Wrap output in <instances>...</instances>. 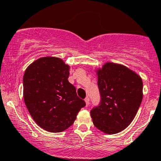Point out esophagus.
<instances>
[{
    "label": "esophagus",
    "instance_id": "34e87169",
    "mask_svg": "<svg viewBox=\"0 0 161 161\" xmlns=\"http://www.w3.org/2000/svg\"><path fill=\"white\" fill-rule=\"evenodd\" d=\"M85 101V103H86V106H88L89 104H90V98L88 97H86V98L84 99Z\"/></svg>",
    "mask_w": 161,
    "mask_h": 161
}]
</instances>
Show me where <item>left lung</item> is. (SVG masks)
I'll return each instance as SVG.
<instances>
[{"instance_id": "8db88e82", "label": "left lung", "mask_w": 161, "mask_h": 161, "mask_svg": "<svg viewBox=\"0 0 161 161\" xmlns=\"http://www.w3.org/2000/svg\"><path fill=\"white\" fill-rule=\"evenodd\" d=\"M101 94L99 106L91 110L94 126L115 134L130 125L142 100V80L125 66L107 62L96 69Z\"/></svg>"}]
</instances>
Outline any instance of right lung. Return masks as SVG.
<instances>
[{"instance_id":"1","label":"right lung","mask_w":161,"mask_h":161,"mask_svg":"<svg viewBox=\"0 0 161 161\" xmlns=\"http://www.w3.org/2000/svg\"><path fill=\"white\" fill-rule=\"evenodd\" d=\"M69 68L60 58L46 56L31 63L25 71V103L36 124L48 132L68 129L86 105L68 81Z\"/></svg>"}]
</instances>
